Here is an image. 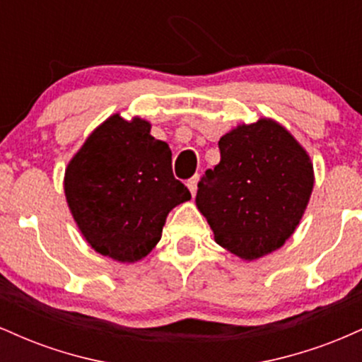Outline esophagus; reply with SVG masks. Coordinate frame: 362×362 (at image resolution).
I'll use <instances>...</instances> for the list:
<instances>
[{"mask_svg": "<svg viewBox=\"0 0 362 362\" xmlns=\"http://www.w3.org/2000/svg\"><path fill=\"white\" fill-rule=\"evenodd\" d=\"M197 182H199V177L197 175L187 180V187H189L190 194H192V195H195V192H197Z\"/></svg>", "mask_w": 362, "mask_h": 362, "instance_id": "34e87169", "label": "esophagus"}]
</instances>
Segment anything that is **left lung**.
I'll use <instances>...</instances> for the list:
<instances>
[{"label":"left lung","instance_id":"obj_1","mask_svg":"<svg viewBox=\"0 0 362 362\" xmlns=\"http://www.w3.org/2000/svg\"><path fill=\"white\" fill-rule=\"evenodd\" d=\"M221 161L197 184L195 204L216 243L245 260L279 248L293 235L313 189V165L298 141L260 119L224 134Z\"/></svg>","mask_w":362,"mask_h":362}]
</instances>
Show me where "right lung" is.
<instances>
[{"label":"right lung","mask_w":362,"mask_h":362,"mask_svg":"<svg viewBox=\"0 0 362 362\" xmlns=\"http://www.w3.org/2000/svg\"><path fill=\"white\" fill-rule=\"evenodd\" d=\"M149 129L146 120L112 115L66 170V199L83 236L119 262L146 257L160 242L167 214L190 199L173 177L168 144Z\"/></svg>","instance_id":"obj_1"}]
</instances>
